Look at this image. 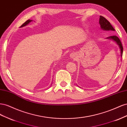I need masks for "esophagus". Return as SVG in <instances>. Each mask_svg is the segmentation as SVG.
<instances>
[{
	"instance_id": "34e87169",
	"label": "esophagus",
	"mask_w": 127,
	"mask_h": 127,
	"mask_svg": "<svg viewBox=\"0 0 127 127\" xmlns=\"http://www.w3.org/2000/svg\"><path fill=\"white\" fill-rule=\"evenodd\" d=\"M71 57H75V55L72 54V55H71Z\"/></svg>"
}]
</instances>
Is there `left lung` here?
Masks as SVG:
<instances>
[{
	"label": "left lung",
	"mask_w": 127,
	"mask_h": 127,
	"mask_svg": "<svg viewBox=\"0 0 127 127\" xmlns=\"http://www.w3.org/2000/svg\"><path fill=\"white\" fill-rule=\"evenodd\" d=\"M99 23L101 25V29H103V30L112 31H115L114 29L113 28V26L110 24V23L108 21H107L105 17H104L102 16H99ZM107 38V39H112L113 41H114L115 42H117V43L119 46V48H120V49L121 56L122 57V54H123V47H122L121 41L120 39H119V37L116 35H110V36H109Z\"/></svg>",
	"instance_id": "1"
}]
</instances>
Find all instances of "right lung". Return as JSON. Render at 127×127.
<instances>
[{
	"mask_svg": "<svg viewBox=\"0 0 127 127\" xmlns=\"http://www.w3.org/2000/svg\"><path fill=\"white\" fill-rule=\"evenodd\" d=\"M32 20H28V21H26L24 23H23V24L21 26V27H23V26H26V25H28L30 22H32Z\"/></svg>",
	"mask_w": 127,
	"mask_h": 127,
	"instance_id": "1",
	"label": "right lung"
}]
</instances>
